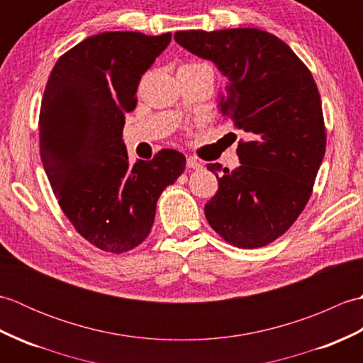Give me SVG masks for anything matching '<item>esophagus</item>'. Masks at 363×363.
<instances>
[{"label": "esophagus", "mask_w": 363, "mask_h": 363, "mask_svg": "<svg viewBox=\"0 0 363 363\" xmlns=\"http://www.w3.org/2000/svg\"><path fill=\"white\" fill-rule=\"evenodd\" d=\"M187 168L199 169V168H201V162H199V160L195 159V157H187Z\"/></svg>", "instance_id": "esophagus-1"}]
</instances>
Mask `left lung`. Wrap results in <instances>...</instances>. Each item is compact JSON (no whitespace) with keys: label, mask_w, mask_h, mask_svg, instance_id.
Segmentation results:
<instances>
[{"label":"left lung","mask_w":363,"mask_h":363,"mask_svg":"<svg viewBox=\"0 0 363 363\" xmlns=\"http://www.w3.org/2000/svg\"><path fill=\"white\" fill-rule=\"evenodd\" d=\"M174 40L212 60L226 76L221 113L240 140L234 172L207 168L218 191L204 207L211 228L237 248L252 250L285 234L312 195L326 151L320 91L309 68L281 38L256 28L179 30Z\"/></svg>","instance_id":"left-lung-1"}]
</instances>
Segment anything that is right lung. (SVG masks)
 I'll list each match as a JSON object with an SVG mask.
<instances>
[{
    "mask_svg": "<svg viewBox=\"0 0 363 363\" xmlns=\"http://www.w3.org/2000/svg\"><path fill=\"white\" fill-rule=\"evenodd\" d=\"M172 40L113 30L91 35L57 59L42 98L40 157L60 209L98 250L121 254L150 235L157 199L186 156L162 150L129 164L125 115L142 74Z\"/></svg>",
    "mask_w": 363,
    "mask_h": 363,
    "instance_id": "obj_1",
    "label": "right lung"
}]
</instances>
